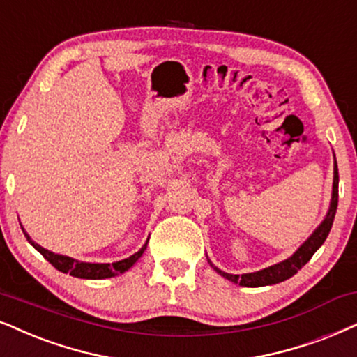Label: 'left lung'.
Returning <instances> with one entry per match:
<instances>
[{"label": "left lung", "mask_w": 357, "mask_h": 357, "mask_svg": "<svg viewBox=\"0 0 357 357\" xmlns=\"http://www.w3.org/2000/svg\"><path fill=\"white\" fill-rule=\"evenodd\" d=\"M337 184H340V176H337V165H336V156H335V174H333V192H331V201H329V207L326 215L321 220V224L314 229L313 234L306 238V241L301 243L298 249L295 250V254L288 257L283 261H278V264L270 265V267L259 270V272L252 273H242V275H234L222 272V270L215 267L212 261L207 259L209 265L218 272L220 277L227 278L229 282L238 283L241 287H267V285H275V283L285 282L287 278H290L295 275L298 270L303 267V265L308 261L311 257H313L314 252H317L319 247L323 245V242L326 241L329 231H331L333 220H335L336 209H337Z\"/></svg>", "instance_id": "8db88e82"}]
</instances>
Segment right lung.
Here are the masks:
<instances>
[{"label":"right lung","instance_id":"obj_1","mask_svg":"<svg viewBox=\"0 0 357 357\" xmlns=\"http://www.w3.org/2000/svg\"><path fill=\"white\" fill-rule=\"evenodd\" d=\"M22 232H24V236H26V238H28V242L31 243V245H33L34 249L49 261V264H52V267H56L59 272L69 273V275H72V277L85 278V280L112 278V277H116V275H120V273H125L126 270H130L135 264H137L138 259L143 255V252L146 250V245H148V241H146L145 245H143L138 252H135L133 255H130L128 259L114 261V264H89V261L75 260V259H72V257H67V255L54 254V252L44 249V247H40L39 243H36L33 238L29 237V234L24 231V229H22Z\"/></svg>","mask_w":357,"mask_h":357}]
</instances>
